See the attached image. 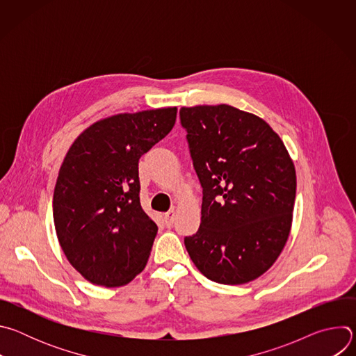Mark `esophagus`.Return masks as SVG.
<instances>
[{
    "label": "esophagus",
    "instance_id": "obj_1",
    "mask_svg": "<svg viewBox=\"0 0 356 356\" xmlns=\"http://www.w3.org/2000/svg\"><path fill=\"white\" fill-rule=\"evenodd\" d=\"M165 222L168 227H172L175 222V210H170L165 214Z\"/></svg>",
    "mask_w": 356,
    "mask_h": 356
}]
</instances>
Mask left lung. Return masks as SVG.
<instances>
[{
	"label": "left lung",
	"mask_w": 356,
	"mask_h": 356,
	"mask_svg": "<svg viewBox=\"0 0 356 356\" xmlns=\"http://www.w3.org/2000/svg\"><path fill=\"white\" fill-rule=\"evenodd\" d=\"M190 156L202 187L201 224L184 238L197 269L221 284L258 279L290 234L296 170L279 135L235 107L180 108Z\"/></svg>",
	"instance_id": "obj_1"
}]
</instances>
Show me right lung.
Segmentation results:
<instances>
[{
	"mask_svg": "<svg viewBox=\"0 0 356 356\" xmlns=\"http://www.w3.org/2000/svg\"><path fill=\"white\" fill-rule=\"evenodd\" d=\"M176 107L118 114L88 127L60 166L54 220L70 265L88 282L117 287L146 266L158 234L142 210L138 163L176 122Z\"/></svg>",
	"mask_w": 356,
	"mask_h": 356,
	"instance_id": "right-lung-1",
	"label": "right lung"
}]
</instances>
